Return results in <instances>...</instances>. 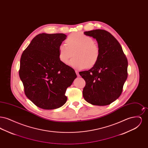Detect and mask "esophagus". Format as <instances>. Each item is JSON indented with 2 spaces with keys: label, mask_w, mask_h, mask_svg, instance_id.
Here are the masks:
<instances>
[{
  "label": "esophagus",
  "mask_w": 148,
  "mask_h": 148,
  "mask_svg": "<svg viewBox=\"0 0 148 148\" xmlns=\"http://www.w3.org/2000/svg\"><path fill=\"white\" fill-rule=\"evenodd\" d=\"M75 73H76V74H77V77H79V76H80V75H79V72H78V71H75Z\"/></svg>",
  "instance_id": "obj_1"
}]
</instances>
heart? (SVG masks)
I'll use <instances>...</instances> for the list:
<instances>
[{"mask_svg":"<svg viewBox=\"0 0 148 148\" xmlns=\"http://www.w3.org/2000/svg\"><path fill=\"white\" fill-rule=\"evenodd\" d=\"M65 42L66 45L61 44L58 48L59 58L63 63H68L74 53L75 57L69 63L73 68L81 69L86 66L90 68L97 63L100 50L91 37L77 32L69 35Z\"/></svg>","mask_w":148,"mask_h":148,"instance_id":"heart-1","label":"heart"}]
</instances>
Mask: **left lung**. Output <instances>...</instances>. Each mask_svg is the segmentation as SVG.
Wrapping results in <instances>:
<instances>
[{
    "instance_id": "1",
    "label": "left lung",
    "mask_w": 148,
    "mask_h": 148,
    "mask_svg": "<svg viewBox=\"0 0 148 148\" xmlns=\"http://www.w3.org/2000/svg\"><path fill=\"white\" fill-rule=\"evenodd\" d=\"M96 39L100 50L96 64L89 71L79 72L85 81L83 95L94 106L110 104L120 96L127 77V60L118 41L102 29L85 32Z\"/></svg>"
}]
</instances>
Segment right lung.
<instances>
[{
	"label": "right lung",
	"mask_w": 148,
	"mask_h": 148,
	"mask_svg": "<svg viewBox=\"0 0 148 148\" xmlns=\"http://www.w3.org/2000/svg\"><path fill=\"white\" fill-rule=\"evenodd\" d=\"M66 37L63 33L39 34L22 53L19 74L24 92L40 108L63 106L66 89L77 77L74 70L59 58V47Z\"/></svg>",
	"instance_id": "add662e5"
}]
</instances>
